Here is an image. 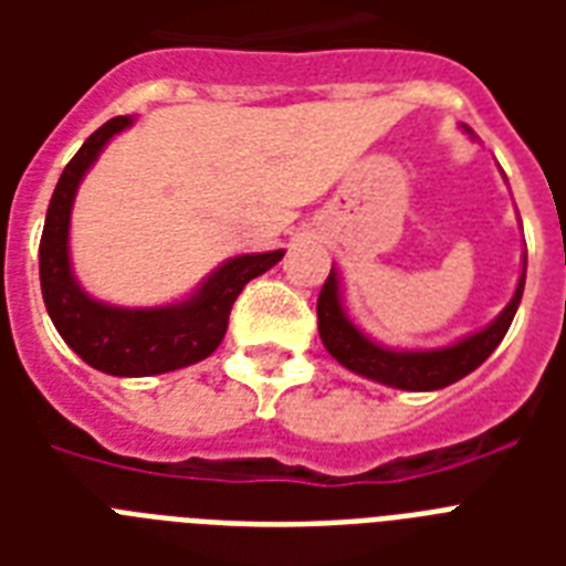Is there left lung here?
<instances>
[{
	"label": "left lung",
	"mask_w": 566,
	"mask_h": 566,
	"mask_svg": "<svg viewBox=\"0 0 566 566\" xmlns=\"http://www.w3.org/2000/svg\"><path fill=\"white\" fill-rule=\"evenodd\" d=\"M523 287H526V255H523L517 291L491 326L467 335L464 340L452 346H440V349H387V346L370 340L353 319L346 317L344 302H340V279L332 266L317 300L319 337H323L328 355L358 376L381 381L387 387H399V390H440V387L455 385L458 378L470 376L475 367H482L491 358L517 314Z\"/></svg>",
	"instance_id": "1"
}]
</instances>
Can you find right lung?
<instances>
[{
	"label": "right lung",
	"mask_w": 566,
	"mask_h": 566,
	"mask_svg": "<svg viewBox=\"0 0 566 566\" xmlns=\"http://www.w3.org/2000/svg\"><path fill=\"white\" fill-rule=\"evenodd\" d=\"M135 123L114 117L99 126L66 164L49 199L40 238V291L57 335L93 370L108 376H158L202 361L220 346L240 291L282 261L284 249L229 258L185 302L161 308H119L93 300L70 266V213L75 190L111 137Z\"/></svg>",
	"instance_id": "1"
}]
</instances>
